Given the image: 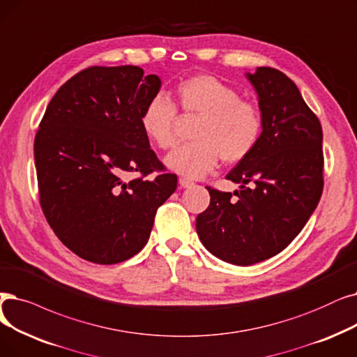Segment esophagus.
<instances>
[{
	"label": "esophagus",
	"instance_id": "1",
	"mask_svg": "<svg viewBox=\"0 0 357 357\" xmlns=\"http://www.w3.org/2000/svg\"><path fill=\"white\" fill-rule=\"evenodd\" d=\"M179 185L182 188H190V187H192L194 182L188 178H179Z\"/></svg>",
	"mask_w": 357,
	"mask_h": 357
}]
</instances>
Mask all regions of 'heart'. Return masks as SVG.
Returning a JSON list of instances; mask_svg holds the SVG:
<instances>
[{
    "instance_id": "heart-1",
    "label": "heart",
    "mask_w": 357,
    "mask_h": 357,
    "mask_svg": "<svg viewBox=\"0 0 357 357\" xmlns=\"http://www.w3.org/2000/svg\"><path fill=\"white\" fill-rule=\"evenodd\" d=\"M178 105L185 114L199 115L192 138L170 151L165 163L187 178H201L217 160H243L259 142L262 115L252 102L241 99L238 90L213 75L198 74L175 87ZM142 128L158 147L166 150L176 143V107L162 93L151 96L140 115Z\"/></svg>"
}]
</instances>
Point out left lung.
I'll return each instance as SVG.
<instances>
[{
    "instance_id": "left-lung-1",
    "label": "left lung",
    "mask_w": 357,
    "mask_h": 357,
    "mask_svg": "<svg viewBox=\"0 0 357 357\" xmlns=\"http://www.w3.org/2000/svg\"><path fill=\"white\" fill-rule=\"evenodd\" d=\"M257 91L262 132L255 149L227 174L231 192L207 187L210 206L197 215L198 238L235 266L268 259L299 235L322 194V128L298 86L270 67L246 73Z\"/></svg>"
}]
</instances>
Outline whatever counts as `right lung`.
I'll return each instance as SVG.
<instances>
[{
    "label": "right lung",
    "mask_w": 357,
    "mask_h": 357,
    "mask_svg": "<svg viewBox=\"0 0 357 357\" xmlns=\"http://www.w3.org/2000/svg\"><path fill=\"white\" fill-rule=\"evenodd\" d=\"M162 80L135 66L90 67L51 99L35 137L39 197L50 226L68 250L96 264L140 252L158 208L176 190L162 174L140 115ZM128 172L142 176L130 183Z\"/></svg>",
    "instance_id": "right-lung-1"
}]
</instances>
